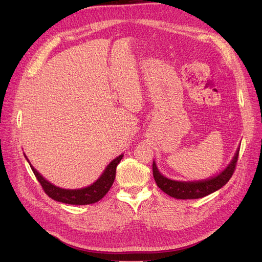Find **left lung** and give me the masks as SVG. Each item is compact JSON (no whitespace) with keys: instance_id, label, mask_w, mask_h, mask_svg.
Returning a JSON list of instances; mask_svg holds the SVG:
<instances>
[{"instance_id":"1","label":"left lung","mask_w":262,"mask_h":262,"mask_svg":"<svg viewBox=\"0 0 262 262\" xmlns=\"http://www.w3.org/2000/svg\"><path fill=\"white\" fill-rule=\"evenodd\" d=\"M238 157L239 150L235 152L234 158L227 169L212 179L196 182H179L170 180L159 172L155 162L152 164L153 178H155L157 186L172 198H176V199H199V198H203L219 190L230 180L235 171V167H237Z\"/></svg>"}]
</instances>
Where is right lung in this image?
I'll list each match as a JSON object with an SVG mask.
<instances>
[{
	"mask_svg": "<svg viewBox=\"0 0 262 262\" xmlns=\"http://www.w3.org/2000/svg\"><path fill=\"white\" fill-rule=\"evenodd\" d=\"M122 157L123 156L121 155L114 159V160L106 167L104 173L102 174L100 177V179L97 182H94L92 186L78 190H67L57 188L44 179V178L32 167L31 164L30 167L32 171H33L37 181L40 182L43 191L51 198V199L62 203H68V205L84 206L98 202L107 193V191L112 187L114 179H116L117 165L121 161Z\"/></svg>",
	"mask_w": 262,
	"mask_h": 262,
	"instance_id": "1",
	"label": "right lung"
}]
</instances>
